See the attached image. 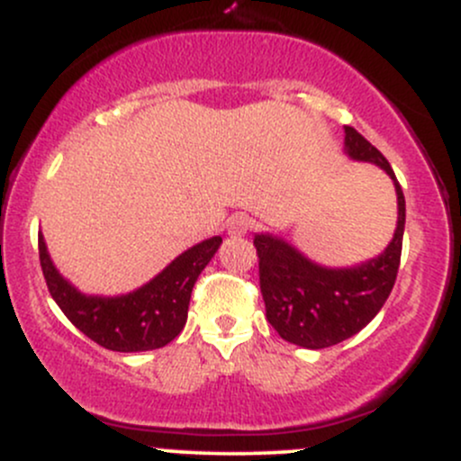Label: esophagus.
Segmentation results:
<instances>
[{"instance_id":"esophagus-1","label":"esophagus","mask_w":461,"mask_h":461,"mask_svg":"<svg viewBox=\"0 0 461 461\" xmlns=\"http://www.w3.org/2000/svg\"><path fill=\"white\" fill-rule=\"evenodd\" d=\"M249 227H251V219H249L247 214H234V216H230V219H227V223H225L227 234H231V236H242V234H247Z\"/></svg>"}]
</instances>
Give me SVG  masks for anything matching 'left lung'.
<instances>
[{"label": "left lung", "mask_w": 461, "mask_h": 461, "mask_svg": "<svg viewBox=\"0 0 461 461\" xmlns=\"http://www.w3.org/2000/svg\"><path fill=\"white\" fill-rule=\"evenodd\" d=\"M345 156L385 171L396 193V230L379 256L353 267H325L282 236L260 231V288L267 319L284 340L327 348L356 336L384 308L399 273L405 230V197L390 162L353 128H345Z\"/></svg>", "instance_id": "8db88e82"}]
</instances>
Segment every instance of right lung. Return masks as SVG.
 <instances>
[{
    "label": "right lung",
    "instance_id": "add662e5",
    "mask_svg": "<svg viewBox=\"0 0 461 461\" xmlns=\"http://www.w3.org/2000/svg\"><path fill=\"white\" fill-rule=\"evenodd\" d=\"M221 242L212 236L188 247L156 277L123 294L82 293L56 268L43 234L39 256L51 297L84 336L110 351L139 353L168 345L184 330L193 285Z\"/></svg>",
    "mask_w": 461,
    "mask_h": 461
}]
</instances>
